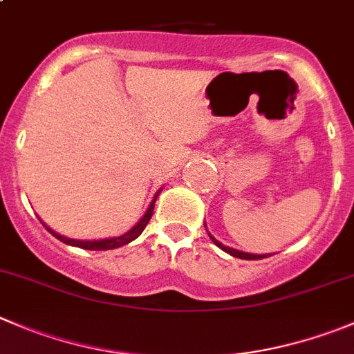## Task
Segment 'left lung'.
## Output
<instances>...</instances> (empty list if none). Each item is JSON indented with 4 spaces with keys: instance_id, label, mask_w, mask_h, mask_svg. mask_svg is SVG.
<instances>
[{
    "instance_id": "8db88e82",
    "label": "left lung",
    "mask_w": 354,
    "mask_h": 354,
    "mask_svg": "<svg viewBox=\"0 0 354 354\" xmlns=\"http://www.w3.org/2000/svg\"><path fill=\"white\" fill-rule=\"evenodd\" d=\"M208 236H210V240L214 241L215 245H217L218 248H222L224 252H227L230 255H233V257H238V259H245V261H257V259H264L268 257V255H257V254H245V252H240V250H234V248H230V247H224V245L221 243V241L215 240L214 236H212L210 233H208Z\"/></svg>"
}]
</instances>
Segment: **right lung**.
Segmentation results:
<instances>
[{"label": "right lung", "instance_id": "1", "mask_svg": "<svg viewBox=\"0 0 354 354\" xmlns=\"http://www.w3.org/2000/svg\"><path fill=\"white\" fill-rule=\"evenodd\" d=\"M154 201H156V198H154L153 201H151L149 208H147L146 215H144L142 218H140L139 222H137V225H133L132 230L129 231V233L121 234V236H116V238H107V240H97V241H83V240H71V238H66V236H60V234H57L55 231H52L50 227H46V230L50 231V233L53 234V236L57 238V240L64 241V243L67 245H73V247H80V248H85V250H113V248H120L123 247V245L130 243V241H133L136 238L140 236V233L144 231V227L147 225V222H149L151 215H153V210H154Z\"/></svg>", "mask_w": 354, "mask_h": 354}]
</instances>
